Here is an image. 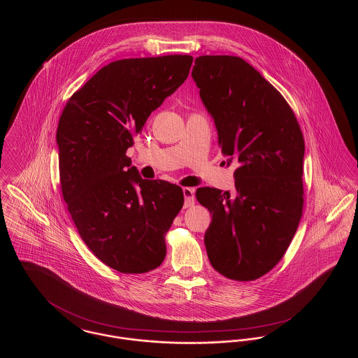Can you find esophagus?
Listing matches in <instances>:
<instances>
[{
  "mask_svg": "<svg viewBox=\"0 0 358 358\" xmlns=\"http://www.w3.org/2000/svg\"><path fill=\"white\" fill-rule=\"evenodd\" d=\"M182 192H184V197H185L184 206H185V208L193 206V205H194V189H192V187H184Z\"/></svg>",
  "mask_w": 358,
  "mask_h": 358,
  "instance_id": "1",
  "label": "esophagus"
}]
</instances>
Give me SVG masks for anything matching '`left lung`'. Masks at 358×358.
<instances>
[{
	"label": "left lung",
	"mask_w": 358,
	"mask_h": 358,
	"mask_svg": "<svg viewBox=\"0 0 358 358\" xmlns=\"http://www.w3.org/2000/svg\"><path fill=\"white\" fill-rule=\"evenodd\" d=\"M192 78L227 164L238 165L234 193L196 190L212 215L206 254L225 278L255 280L283 257L302 217L303 136L282 94L241 57L200 56Z\"/></svg>",
	"instance_id": "8db88e82"
}]
</instances>
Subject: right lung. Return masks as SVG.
Listing matches in <instances>:
<instances>
[{
  "mask_svg": "<svg viewBox=\"0 0 358 358\" xmlns=\"http://www.w3.org/2000/svg\"><path fill=\"white\" fill-rule=\"evenodd\" d=\"M193 57L122 59L99 69L66 104L56 142L63 199L85 245L122 273L157 268L184 192L143 180L126 155L150 114L187 80Z\"/></svg>",
  "mask_w": 358,
  "mask_h": 358,
  "instance_id": "add662e5",
  "label": "right lung"
}]
</instances>
